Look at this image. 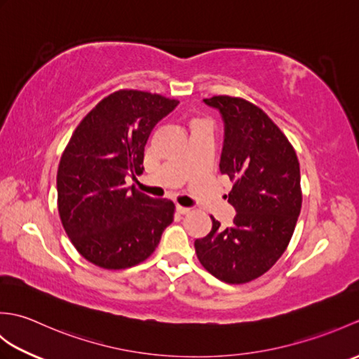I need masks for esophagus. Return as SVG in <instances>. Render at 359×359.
Returning a JSON list of instances; mask_svg holds the SVG:
<instances>
[{"mask_svg":"<svg viewBox=\"0 0 359 359\" xmlns=\"http://www.w3.org/2000/svg\"><path fill=\"white\" fill-rule=\"evenodd\" d=\"M175 210H177L179 215H187V212H189V208L182 207V205H177V207H175Z\"/></svg>","mask_w":359,"mask_h":359,"instance_id":"34e87169","label":"esophagus"}]
</instances>
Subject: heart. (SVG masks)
Segmentation results:
<instances>
[{"label": "heart", "instance_id": "obj_1", "mask_svg": "<svg viewBox=\"0 0 359 359\" xmlns=\"http://www.w3.org/2000/svg\"><path fill=\"white\" fill-rule=\"evenodd\" d=\"M199 120H201V118H196V120H193V123H194V121H199Z\"/></svg>", "mask_w": 359, "mask_h": 359}]
</instances>
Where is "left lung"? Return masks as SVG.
Wrapping results in <instances>:
<instances>
[{
	"label": "left lung",
	"mask_w": 359,
	"mask_h": 359,
	"mask_svg": "<svg viewBox=\"0 0 359 359\" xmlns=\"http://www.w3.org/2000/svg\"><path fill=\"white\" fill-rule=\"evenodd\" d=\"M219 109L225 123L220 172L233 182L228 194L236 216L196 239L203 269L226 284L262 276L288 247L301 212V172L296 151L266 114L239 97L203 100Z\"/></svg>",
	"instance_id": "1"
}]
</instances>
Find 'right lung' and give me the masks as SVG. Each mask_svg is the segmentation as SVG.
Masks as SVG:
<instances>
[{
	"label": "right lung",
	"instance_id": "right-lung-1",
	"mask_svg": "<svg viewBox=\"0 0 359 359\" xmlns=\"http://www.w3.org/2000/svg\"><path fill=\"white\" fill-rule=\"evenodd\" d=\"M177 104L158 94L120 89L75 128L58 165V215L86 261L106 270L140 264L172 222L174 203L126 187V175L143 172L152 129Z\"/></svg>",
	"mask_w": 359,
	"mask_h": 359
}]
</instances>
